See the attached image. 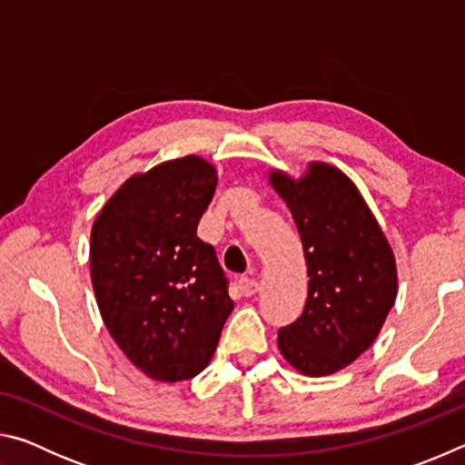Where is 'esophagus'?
Segmentation results:
<instances>
[{
	"mask_svg": "<svg viewBox=\"0 0 465 465\" xmlns=\"http://www.w3.org/2000/svg\"><path fill=\"white\" fill-rule=\"evenodd\" d=\"M240 289L242 293L246 297H252L254 293H258V289H261V285H258L256 279H250V277H242L240 279Z\"/></svg>",
	"mask_w": 465,
	"mask_h": 465,
	"instance_id": "34e87169",
	"label": "esophagus"
}]
</instances>
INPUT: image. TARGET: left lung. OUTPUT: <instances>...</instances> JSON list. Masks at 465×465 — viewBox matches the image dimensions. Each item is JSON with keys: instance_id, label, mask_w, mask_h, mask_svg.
I'll return each mask as SVG.
<instances>
[{"instance_id": "obj_1", "label": "left lung", "mask_w": 465, "mask_h": 465, "mask_svg": "<svg viewBox=\"0 0 465 465\" xmlns=\"http://www.w3.org/2000/svg\"><path fill=\"white\" fill-rule=\"evenodd\" d=\"M302 235L308 299L279 349L297 371L336 373L365 352L396 302V261L357 186L341 170L312 163L302 180L272 172Z\"/></svg>"}]
</instances>
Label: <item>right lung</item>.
I'll list each match as a JSON object with an SVG mask.
<instances>
[{
	"instance_id": "right-lung-1",
	"label": "right lung",
	"mask_w": 465,
	"mask_h": 465,
	"mask_svg": "<svg viewBox=\"0 0 465 465\" xmlns=\"http://www.w3.org/2000/svg\"><path fill=\"white\" fill-rule=\"evenodd\" d=\"M203 157L129 178L92 227L90 269L102 320L129 361L157 381L209 365L233 302L215 248L196 235L215 194Z\"/></svg>"
}]
</instances>
